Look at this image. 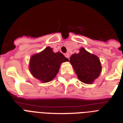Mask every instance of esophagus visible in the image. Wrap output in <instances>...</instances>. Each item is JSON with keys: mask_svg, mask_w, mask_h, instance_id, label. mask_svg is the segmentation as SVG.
<instances>
[{"mask_svg": "<svg viewBox=\"0 0 123 123\" xmlns=\"http://www.w3.org/2000/svg\"><path fill=\"white\" fill-rule=\"evenodd\" d=\"M64 55H65L66 57L68 58V59H69V54H68V53H66V54H64Z\"/></svg>", "mask_w": 123, "mask_h": 123, "instance_id": "obj_1", "label": "esophagus"}]
</instances>
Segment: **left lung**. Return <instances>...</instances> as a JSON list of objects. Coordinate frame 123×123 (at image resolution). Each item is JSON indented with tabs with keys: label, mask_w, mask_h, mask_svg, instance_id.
I'll return each instance as SVG.
<instances>
[{
	"label": "left lung",
	"mask_w": 123,
	"mask_h": 123,
	"mask_svg": "<svg viewBox=\"0 0 123 123\" xmlns=\"http://www.w3.org/2000/svg\"><path fill=\"white\" fill-rule=\"evenodd\" d=\"M69 62L79 80L85 84H92L101 73V66L99 58L84 48L80 49L79 53L71 56Z\"/></svg>",
	"instance_id": "8db88e82"
}]
</instances>
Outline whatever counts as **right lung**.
<instances>
[{
	"label": "right lung",
	"instance_id": "add662e5",
	"mask_svg": "<svg viewBox=\"0 0 123 123\" xmlns=\"http://www.w3.org/2000/svg\"><path fill=\"white\" fill-rule=\"evenodd\" d=\"M69 60L61 52L54 53L49 46L30 59L29 69L33 77L43 83L55 77L62 62Z\"/></svg>",
	"mask_w": 123,
	"mask_h": 123
}]
</instances>
